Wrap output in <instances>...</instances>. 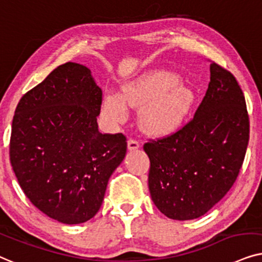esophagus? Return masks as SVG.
I'll return each mask as SVG.
<instances>
[{"label": "esophagus", "instance_id": "obj_1", "mask_svg": "<svg viewBox=\"0 0 262 262\" xmlns=\"http://www.w3.org/2000/svg\"><path fill=\"white\" fill-rule=\"evenodd\" d=\"M140 147V142L139 141H135L133 139H129L128 140V149L129 151H135V149H138Z\"/></svg>", "mask_w": 262, "mask_h": 262}]
</instances>
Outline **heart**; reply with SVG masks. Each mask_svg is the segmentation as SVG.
I'll return each instance as SVG.
<instances>
[{
    "instance_id": "1",
    "label": "heart",
    "mask_w": 262,
    "mask_h": 262,
    "mask_svg": "<svg viewBox=\"0 0 262 262\" xmlns=\"http://www.w3.org/2000/svg\"><path fill=\"white\" fill-rule=\"evenodd\" d=\"M179 82L176 75L165 71H152L138 76L122 87V96L106 95L103 113L113 123L127 117V105L140 107L139 123L153 137H166L183 124L193 106V92Z\"/></svg>"
}]
</instances>
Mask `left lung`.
<instances>
[{
	"label": "left lung",
	"mask_w": 262,
	"mask_h": 262,
	"mask_svg": "<svg viewBox=\"0 0 262 262\" xmlns=\"http://www.w3.org/2000/svg\"><path fill=\"white\" fill-rule=\"evenodd\" d=\"M210 83L189 123L144 145L148 189L167 218L190 221L207 213L238 176L249 141L246 99L235 76L210 66Z\"/></svg>",
	"instance_id": "left-lung-1"
}]
</instances>
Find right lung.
Returning <instances> with one entry per match:
<instances>
[{
  "instance_id": "1",
  "label": "right lung",
  "mask_w": 262,
  "mask_h": 262,
  "mask_svg": "<svg viewBox=\"0 0 262 262\" xmlns=\"http://www.w3.org/2000/svg\"><path fill=\"white\" fill-rule=\"evenodd\" d=\"M100 105L90 69L67 62L15 109L9 153L17 182L38 210L63 224L95 217L127 152L123 134L99 133Z\"/></svg>"
}]
</instances>
